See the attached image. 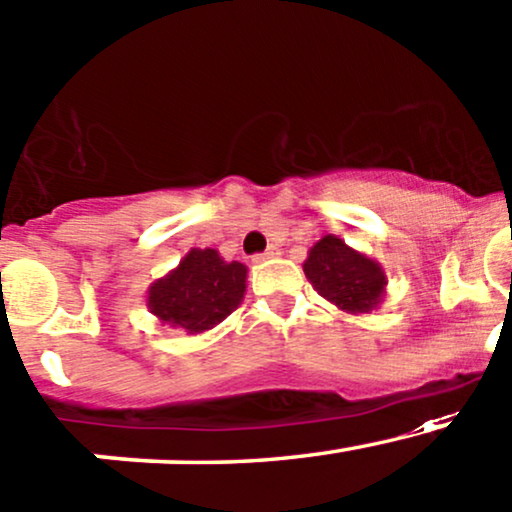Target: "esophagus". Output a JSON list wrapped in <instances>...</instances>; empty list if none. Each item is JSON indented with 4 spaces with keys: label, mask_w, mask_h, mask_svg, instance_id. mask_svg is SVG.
Instances as JSON below:
<instances>
[{
    "label": "esophagus",
    "mask_w": 512,
    "mask_h": 512,
    "mask_svg": "<svg viewBox=\"0 0 512 512\" xmlns=\"http://www.w3.org/2000/svg\"><path fill=\"white\" fill-rule=\"evenodd\" d=\"M277 255H279V247L269 245L265 252H257V255L252 257V260H255V262H262V260H272V257H277Z\"/></svg>",
    "instance_id": "1"
}]
</instances>
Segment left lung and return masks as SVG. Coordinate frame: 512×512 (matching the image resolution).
<instances>
[{
    "label": "left lung",
    "mask_w": 512,
    "mask_h": 512,
    "mask_svg": "<svg viewBox=\"0 0 512 512\" xmlns=\"http://www.w3.org/2000/svg\"><path fill=\"white\" fill-rule=\"evenodd\" d=\"M303 272L323 299L350 313L372 311L386 284L376 262L359 255L335 235H325L311 247Z\"/></svg>",
    "instance_id": "1"
}]
</instances>
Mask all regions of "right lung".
<instances>
[{
  "instance_id": "right-lung-1",
  "label": "right lung",
  "mask_w": 512,
  "mask_h": 512,
  "mask_svg": "<svg viewBox=\"0 0 512 512\" xmlns=\"http://www.w3.org/2000/svg\"><path fill=\"white\" fill-rule=\"evenodd\" d=\"M247 269L216 250H192L170 277L150 286L148 306L165 323L204 333L228 318L245 294Z\"/></svg>"
}]
</instances>
